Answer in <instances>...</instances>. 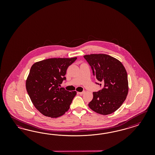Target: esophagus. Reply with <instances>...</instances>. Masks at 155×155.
<instances>
[{
	"label": "esophagus",
	"mask_w": 155,
	"mask_h": 155,
	"mask_svg": "<svg viewBox=\"0 0 155 155\" xmlns=\"http://www.w3.org/2000/svg\"><path fill=\"white\" fill-rule=\"evenodd\" d=\"M85 93V91H82V92H78V94H80V95H82V94H84Z\"/></svg>",
	"instance_id": "1"
}]
</instances>
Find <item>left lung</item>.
Returning a JSON list of instances; mask_svg holds the SVG:
<instances>
[{
    "mask_svg": "<svg viewBox=\"0 0 155 155\" xmlns=\"http://www.w3.org/2000/svg\"><path fill=\"white\" fill-rule=\"evenodd\" d=\"M84 57L96 78L104 85L102 89L93 92V98L88 104L90 108L104 115L115 112L124 102L128 92L124 66L117 58L106 54H90Z\"/></svg>",
    "mask_w": 155,
    "mask_h": 155,
    "instance_id": "1",
    "label": "left lung"
}]
</instances>
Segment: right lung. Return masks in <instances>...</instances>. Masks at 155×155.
I'll use <instances>...</instances> for the list:
<instances>
[{
	"mask_svg": "<svg viewBox=\"0 0 155 155\" xmlns=\"http://www.w3.org/2000/svg\"><path fill=\"white\" fill-rule=\"evenodd\" d=\"M73 58H51L35 62L25 82L26 89L35 108L42 115L60 117L70 108L77 94L60 87L68 68L76 60Z\"/></svg>",
	"mask_w": 155,
	"mask_h": 155,
	"instance_id": "obj_1",
	"label": "right lung"
}]
</instances>
